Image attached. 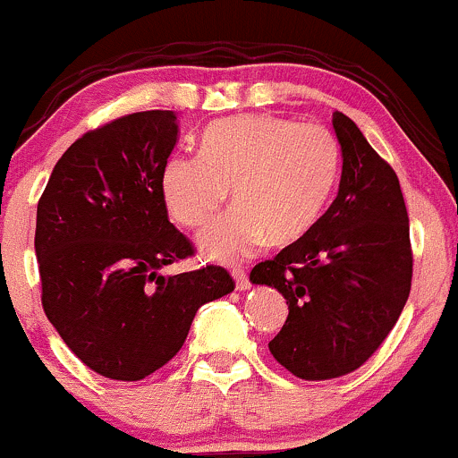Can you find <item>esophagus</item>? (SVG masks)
Masks as SVG:
<instances>
[{
  "label": "esophagus",
  "instance_id": "obj_1",
  "mask_svg": "<svg viewBox=\"0 0 458 458\" xmlns=\"http://www.w3.org/2000/svg\"><path fill=\"white\" fill-rule=\"evenodd\" d=\"M233 276H234V284H237L239 291H248L250 286H252V283H250V278H248V274H245V271L237 269Z\"/></svg>",
  "mask_w": 458,
  "mask_h": 458
}]
</instances>
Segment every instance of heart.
I'll list each match as a JSON object with an SVG mask.
<instances>
[{"label":"heart","mask_w":458,"mask_h":458,"mask_svg":"<svg viewBox=\"0 0 458 458\" xmlns=\"http://www.w3.org/2000/svg\"><path fill=\"white\" fill-rule=\"evenodd\" d=\"M341 167L339 140L319 123L243 114L208 125L199 154H172L160 169V195L184 228H199L228 199L233 213L199 234V250L241 263L263 248L295 243L318 224Z\"/></svg>","instance_id":"heart-1"}]
</instances>
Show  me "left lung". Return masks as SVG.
Returning <instances> with one entry per match:
<instances>
[{"label": "left lung", "mask_w": 458, "mask_h": 458, "mask_svg": "<svg viewBox=\"0 0 458 458\" xmlns=\"http://www.w3.org/2000/svg\"><path fill=\"white\" fill-rule=\"evenodd\" d=\"M333 128L344 158L335 202L309 234L250 274L289 304L269 352L302 380L359 369L398 321L413 278L398 175L339 110Z\"/></svg>", "instance_id": "1"}]
</instances>
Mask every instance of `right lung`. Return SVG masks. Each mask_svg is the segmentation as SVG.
<instances>
[{
    "label": "right lung",
    "instance_id": "obj_1",
    "mask_svg": "<svg viewBox=\"0 0 458 458\" xmlns=\"http://www.w3.org/2000/svg\"><path fill=\"white\" fill-rule=\"evenodd\" d=\"M175 140L174 110L114 119L60 156L38 199L45 315L87 368L113 380H143L163 368L199 306L234 291L217 265L160 274L193 256L160 195Z\"/></svg>",
    "mask_w": 458,
    "mask_h": 458
}]
</instances>
